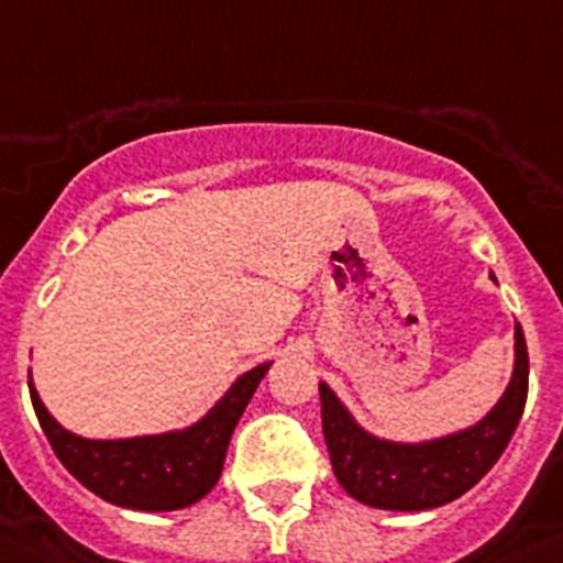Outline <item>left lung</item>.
<instances>
[{"mask_svg":"<svg viewBox=\"0 0 563 563\" xmlns=\"http://www.w3.org/2000/svg\"><path fill=\"white\" fill-rule=\"evenodd\" d=\"M527 391L529 354L521 324L515 328V374L506 394L477 426L452 438L420 445L371 438L322 383V431L333 475L351 498L376 509L420 512L452 504L498 463L521 422Z\"/></svg>","mask_w":563,"mask_h":563,"instance_id":"1","label":"left lung"}]
</instances>
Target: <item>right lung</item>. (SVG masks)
Returning a JSON list of instances; mask_svg holds the SVG:
<instances>
[{
    "label": "right lung",
    "mask_w": 563,
    "mask_h": 563,
    "mask_svg": "<svg viewBox=\"0 0 563 563\" xmlns=\"http://www.w3.org/2000/svg\"><path fill=\"white\" fill-rule=\"evenodd\" d=\"M271 365L235 379L224 399L187 431L132 440H82L65 431L31 388L36 420L51 449L97 498L141 512H172L201 500L221 477L232 429Z\"/></svg>",
    "instance_id": "add662e5"
}]
</instances>
